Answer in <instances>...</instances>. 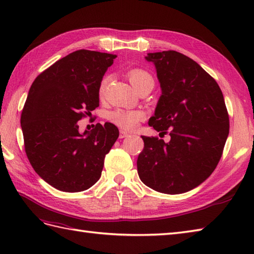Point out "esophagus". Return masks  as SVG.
<instances>
[{
	"instance_id": "34e87169",
	"label": "esophagus",
	"mask_w": 254,
	"mask_h": 254,
	"mask_svg": "<svg viewBox=\"0 0 254 254\" xmlns=\"http://www.w3.org/2000/svg\"><path fill=\"white\" fill-rule=\"evenodd\" d=\"M128 135H130V134H128L127 131H123V130H120V133H119V137H120V138L127 137Z\"/></svg>"
}]
</instances>
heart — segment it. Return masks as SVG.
Returning <instances> with one entry per match:
<instances>
[{"label":"heart","mask_w":254,"mask_h":254,"mask_svg":"<svg viewBox=\"0 0 254 254\" xmlns=\"http://www.w3.org/2000/svg\"><path fill=\"white\" fill-rule=\"evenodd\" d=\"M128 78H130L132 85L137 88L145 83H154L153 76L147 71L142 68H132L128 71ZM108 82H109V76H105L101 79L99 85V94L102 96L105 94ZM144 118V112L142 110H130V109H116L111 111L108 115V120L111 123L116 124L119 127L124 128V130H134L137 127L139 121H142Z\"/></svg>","instance_id":"1"}]
</instances>
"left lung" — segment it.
<instances>
[{
  "label": "left lung",
  "instance_id": "8db88e82",
  "mask_svg": "<svg viewBox=\"0 0 254 254\" xmlns=\"http://www.w3.org/2000/svg\"><path fill=\"white\" fill-rule=\"evenodd\" d=\"M161 95L148 124L169 130L170 141L142 136L139 179L155 191L192 190L212 175L229 133V117L218 84L192 59L177 51L147 53Z\"/></svg>",
  "mask_w": 254,
  "mask_h": 254
}]
</instances>
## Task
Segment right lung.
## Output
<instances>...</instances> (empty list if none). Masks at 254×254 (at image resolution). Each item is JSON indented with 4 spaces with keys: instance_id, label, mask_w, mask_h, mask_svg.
Segmentation results:
<instances>
[{
    "instance_id": "add662e5",
    "label": "right lung",
    "mask_w": 254,
    "mask_h": 254,
    "mask_svg": "<svg viewBox=\"0 0 254 254\" xmlns=\"http://www.w3.org/2000/svg\"><path fill=\"white\" fill-rule=\"evenodd\" d=\"M116 55L77 50L38 75L21 112L25 150L32 168L63 192L99 180L106 154L119 137L110 122L80 133L78 121L99 107V85Z\"/></svg>"
}]
</instances>
